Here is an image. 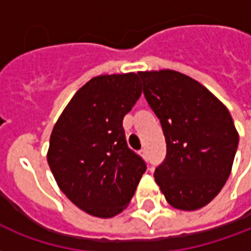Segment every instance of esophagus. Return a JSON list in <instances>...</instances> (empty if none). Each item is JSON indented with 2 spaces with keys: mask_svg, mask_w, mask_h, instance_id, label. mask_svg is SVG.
Instances as JSON below:
<instances>
[{
  "mask_svg": "<svg viewBox=\"0 0 251 251\" xmlns=\"http://www.w3.org/2000/svg\"><path fill=\"white\" fill-rule=\"evenodd\" d=\"M140 155H142V158H147V151H146V148H142V150H140Z\"/></svg>",
  "mask_w": 251,
  "mask_h": 251,
  "instance_id": "34e87169",
  "label": "esophagus"
}]
</instances>
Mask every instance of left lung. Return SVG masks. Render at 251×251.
Instances as JSON below:
<instances>
[{
    "label": "left lung",
    "instance_id": "obj_1",
    "mask_svg": "<svg viewBox=\"0 0 251 251\" xmlns=\"http://www.w3.org/2000/svg\"><path fill=\"white\" fill-rule=\"evenodd\" d=\"M167 143L155 182L173 207L193 211L213 201L231 173L238 132L222 101L171 69L138 72Z\"/></svg>",
    "mask_w": 251,
    "mask_h": 251
}]
</instances>
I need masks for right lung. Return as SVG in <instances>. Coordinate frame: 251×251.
<instances>
[{
  "label": "right lung",
  "instance_id": "1",
  "mask_svg": "<svg viewBox=\"0 0 251 251\" xmlns=\"http://www.w3.org/2000/svg\"><path fill=\"white\" fill-rule=\"evenodd\" d=\"M142 95L136 73L101 75L75 93L53 127L48 164L85 213L112 218L132 199L146 163L128 148L123 119Z\"/></svg>",
  "mask_w": 251,
  "mask_h": 251
}]
</instances>
